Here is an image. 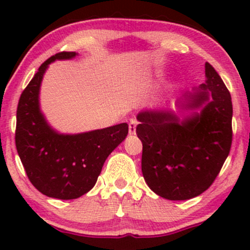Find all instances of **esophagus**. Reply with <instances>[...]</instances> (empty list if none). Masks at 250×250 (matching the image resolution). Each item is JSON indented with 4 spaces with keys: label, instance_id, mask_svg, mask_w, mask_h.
Segmentation results:
<instances>
[{
    "label": "esophagus",
    "instance_id": "34e87169",
    "mask_svg": "<svg viewBox=\"0 0 250 250\" xmlns=\"http://www.w3.org/2000/svg\"><path fill=\"white\" fill-rule=\"evenodd\" d=\"M136 125H137V121L135 119H130L129 121V134L133 135L136 131Z\"/></svg>",
    "mask_w": 250,
    "mask_h": 250
}]
</instances>
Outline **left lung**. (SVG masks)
I'll list each match as a JSON object with an SVG mask.
<instances>
[{"label":"left lung","mask_w":250,"mask_h":250,"mask_svg":"<svg viewBox=\"0 0 250 250\" xmlns=\"http://www.w3.org/2000/svg\"><path fill=\"white\" fill-rule=\"evenodd\" d=\"M206 77V83L181 100L187 108H201V113L181 122L169 111L145 110L137 115L143 177L154 193L167 200H189L207 190L230 151V93L208 62Z\"/></svg>","instance_id":"1"}]
</instances>
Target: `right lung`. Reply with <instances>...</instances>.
<instances>
[{
  "instance_id": "1",
  "label": "right lung",
  "mask_w": 250,
  "mask_h": 250,
  "mask_svg": "<svg viewBox=\"0 0 250 250\" xmlns=\"http://www.w3.org/2000/svg\"><path fill=\"white\" fill-rule=\"evenodd\" d=\"M74 51H61L43 62L22 91L16 111L15 143L28 179L49 197L73 200L95 186L109 154L128 135L127 123L88 133L59 134L40 110L43 74L55 60H69Z\"/></svg>"
}]
</instances>
